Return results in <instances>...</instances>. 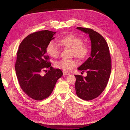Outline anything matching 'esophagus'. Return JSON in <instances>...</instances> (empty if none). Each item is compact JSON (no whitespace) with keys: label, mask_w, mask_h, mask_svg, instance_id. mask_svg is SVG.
<instances>
[{"label":"esophagus","mask_w":130,"mask_h":130,"mask_svg":"<svg viewBox=\"0 0 130 130\" xmlns=\"http://www.w3.org/2000/svg\"><path fill=\"white\" fill-rule=\"evenodd\" d=\"M63 73L64 75H69L70 74V73H68V72H65V71H63Z\"/></svg>","instance_id":"34e87169"}]
</instances>
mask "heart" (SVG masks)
Here are the masks:
<instances>
[{"instance_id":"1","label":"heart","mask_w":130,"mask_h":130,"mask_svg":"<svg viewBox=\"0 0 130 130\" xmlns=\"http://www.w3.org/2000/svg\"><path fill=\"white\" fill-rule=\"evenodd\" d=\"M59 43L64 47L71 49V56H75L78 59H85L89 53V48L86 45L83 44V40L79 37L74 35H67L59 40ZM47 53L53 58H57L60 53V47L56 42L51 40L46 47ZM77 65L74 59H61L55 63V66L57 69L68 72Z\"/></svg>"}]
</instances>
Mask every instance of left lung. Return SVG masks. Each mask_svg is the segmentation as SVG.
I'll list each match as a JSON object with an SVG mask.
<instances>
[{"label": "left lung", "mask_w": 130, "mask_h": 130, "mask_svg": "<svg viewBox=\"0 0 130 130\" xmlns=\"http://www.w3.org/2000/svg\"><path fill=\"white\" fill-rule=\"evenodd\" d=\"M89 35L91 42V56L78 70L86 71L87 76L75 75V90L77 96L86 101L96 98L106 87L111 72V58L105 39L92 29L77 27Z\"/></svg>", "instance_id": "left-lung-1"}]
</instances>
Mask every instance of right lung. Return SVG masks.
Masks as SVG:
<instances>
[{
  "label": "right lung",
  "mask_w": 130,
  "mask_h": 130,
  "mask_svg": "<svg viewBox=\"0 0 130 130\" xmlns=\"http://www.w3.org/2000/svg\"><path fill=\"white\" fill-rule=\"evenodd\" d=\"M55 33L48 30L32 33L23 39L17 52L15 67L20 86L28 96L37 101L48 97L63 75L60 70L51 66L46 54L47 45L55 38ZM46 69L49 71L42 76Z\"/></svg>",
  "instance_id": "1"
}]
</instances>
